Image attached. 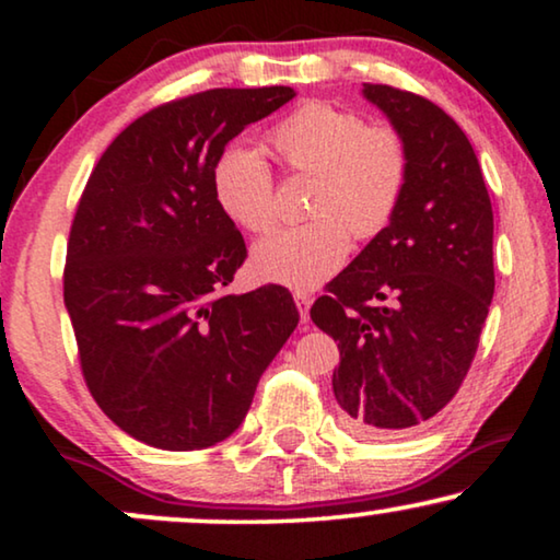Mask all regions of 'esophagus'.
<instances>
[{"instance_id":"34e87169","label":"esophagus","mask_w":560,"mask_h":560,"mask_svg":"<svg viewBox=\"0 0 560 560\" xmlns=\"http://www.w3.org/2000/svg\"><path fill=\"white\" fill-rule=\"evenodd\" d=\"M313 298L308 293H295V305L301 311V324H308V308H311Z\"/></svg>"}]
</instances>
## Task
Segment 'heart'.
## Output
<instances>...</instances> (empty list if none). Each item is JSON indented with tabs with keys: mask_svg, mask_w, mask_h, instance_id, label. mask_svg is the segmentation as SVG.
<instances>
[{
	"mask_svg": "<svg viewBox=\"0 0 560 560\" xmlns=\"http://www.w3.org/2000/svg\"><path fill=\"white\" fill-rule=\"evenodd\" d=\"M272 144L290 171L316 175V219L265 236L252 252V272L275 285L311 290L343 265L351 234L372 240L393 221L408 186V148L393 127H366L359 114L324 102L298 106L278 121ZM211 186L236 226L267 232L275 224V178L257 148H229L213 165Z\"/></svg>",
	"mask_w": 560,
	"mask_h": 560,
	"instance_id": "heart-1",
	"label": "heart"
}]
</instances>
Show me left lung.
Returning a JSON list of instances; mask_svg holds the SVG:
<instances>
[{
  "instance_id": "obj_1",
  "label": "left lung",
  "mask_w": 560,
  "mask_h": 560,
  "mask_svg": "<svg viewBox=\"0 0 560 560\" xmlns=\"http://www.w3.org/2000/svg\"><path fill=\"white\" fill-rule=\"evenodd\" d=\"M362 94L405 140L408 186L311 318L339 341L343 423L387 439L446 408L469 372L494 295V217L469 137L441 106L382 83Z\"/></svg>"
}]
</instances>
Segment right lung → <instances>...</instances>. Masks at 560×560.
I'll return each instance as SVG.
<instances>
[{
	"instance_id": "1",
	"label": "right lung",
	"mask_w": 560,
	"mask_h": 560,
	"mask_svg": "<svg viewBox=\"0 0 560 560\" xmlns=\"http://www.w3.org/2000/svg\"><path fill=\"white\" fill-rule=\"evenodd\" d=\"M293 96L211 89L167 102L106 148L83 188L63 301L96 405L148 446L229 439L301 318L282 285L224 293L247 247L211 186L229 140Z\"/></svg>"
}]
</instances>
